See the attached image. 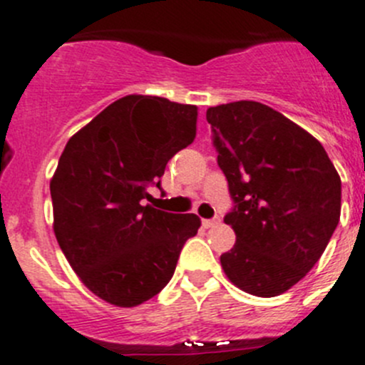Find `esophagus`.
<instances>
[{
  "label": "esophagus",
  "mask_w": 365,
  "mask_h": 365,
  "mask_svg": "<svg viewBox=\"0 0 365 365\" xmlns=\"http://www.w3.org/2000/svg\"><path fill=\"white\" fill-rule=\"evenodd\" d=\"M221 225V217H214V219H203V226L205 228H214V226Z\"/></svg>",
  "instance_id": "34e87169"
}]
</instances>
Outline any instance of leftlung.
<instances>
[{"label":"left lung","mask_w":365,"mask_h":365,"mask_svg":"<svg viewBox=\"0 0 365 365\" xmlns=\"http://www.w3.org/2000/svg\"><path fill=\"white\" fill-rule=\"evenodd\" d=\"M237 242L221 255L233 285L272 298L298 284L341 217V178L316 137L257 101L207 110Z\"/></svg>","instance_id":"left-lung-1"}]
</instances>
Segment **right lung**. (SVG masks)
<instances>
[{"mask_svg": "<svg viewBox=\"0 0 365 365\" xmlns=\"http://www.w3.org/2000/svg\"><path fill=\"white\" fill-rule=\"evenodd\" d=\"M197 107L132 94L74 133L49 190L60 250L88 291L115 307L157 296L180 251L197 233L196 214L144 205L168 162L196 137Z\"/></svg>", "mask_w": 365, "mask_h": 365, "instance_id": "1", "label": "right lung"}]
</instances>
